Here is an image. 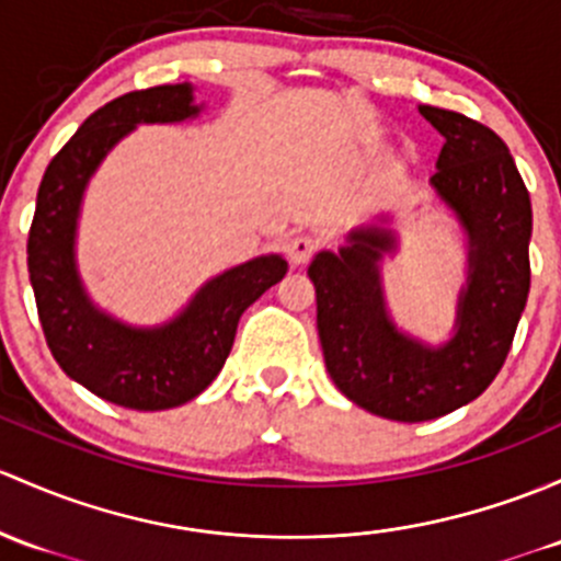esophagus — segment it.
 <instances>
[{
	"instance_id": "1",
	"label": "esophagus",
	"mask_w": 561,
	"mask_h": 561,
	"mask_svg": "<svg viewBox=\"0 0 561 561\" xmlns=\"http://www.w3.org/2000/svg\"><path fill=\"white\" fill-rule=\"evenodd\" d=\"M314 252H317L314 236L298 233V236H293L290 241H287V257H290V261L296 265H304L311 255H314Z\"/></svg>"
}]
</instances>
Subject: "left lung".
<instances>
[{"mask_svg": "<svg viewBox=\"0 0 561 561\" xmlns=\"http://www.w3.org/2000/svg\"><path fill=\"white\" fill-rule=\"evenodd\" d=\"M420 112L444 137L430 185L468 233L451 339L427 346L389 320L379 268L394 250L387 228H357L350 244L309 265L330 379L359 409L394 422L438 420L479 398L508 357L529 296L533 204L508 147L459 112Z\"/></svg>", "mask_w": 561, "mask_h": 561, "instance_id": "obj_1", "label": "left lung"}]
</instances>
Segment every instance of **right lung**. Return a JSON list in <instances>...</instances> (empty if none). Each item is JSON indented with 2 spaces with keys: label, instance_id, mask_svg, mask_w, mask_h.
I'll return each mask as SVG.
<instances>
[{
  "label": "right lung",
  "instance_id": "right-lung-1",
  "mask_svg": "<svg viewBox=\"0 0 561 561\" xmlns=\"http://www.w3.org/2000/svg\"><path fill=\"white\" fill-rule=\"evenodd\" d=\"M198 112L191 82L112 99L58 150L39 182L26 252L45 341L69 379L123 409L163 411L202 394L226 365L247 306L287 274L279 255L222 271L161 328L123 325L82 290L75 233L91 174L137 123H176Z\"/></svg>",
  "mask_w": 561,
  "mask_h": 561
}]
</instances>
